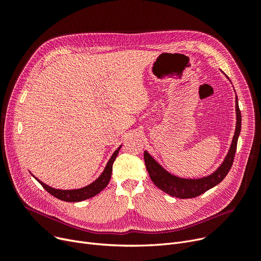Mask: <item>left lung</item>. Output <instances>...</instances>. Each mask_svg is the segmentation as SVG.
<instances>
[{
  "label": "left lung",
  "mask_w": 261,
  "mask_h": 261,
  "mask_svg": "<svg viewBox=\"0 0 261 261\" xmlns=\"http://www.w3.org/2000/svg\"><path fill=\"white\" fill-rule=\"evenodd\" d=\"M236 116H237V123H236V130L229 151L222 165L213 174L208 176L194 179L175 176L171 174L165 168L161 167L150 154L144 151L145 167L148 172V175H150L155 186H157L160 190H163L171 196H175L178 198H192L203 194L207 190L214 188L215 186L220 184L227 175V173L232 166L234 153L236 150H237L238 138L241 132V113L239 109L237 94H236Z\"/></svg>",
  "instance_id": "obj_1"
}]
</instances>
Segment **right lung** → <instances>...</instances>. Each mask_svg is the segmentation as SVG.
Here are the masks:
<instances>
[{"label":"right lung","instance_id":"add662e5","mask_svg":"<svg viewBox=\"0 0 261 261\" xmlns=\"http://www.w3.org/2000/svg\"><path fill=\"white\" fill-rule=\"evenodd\" d=\"M121 146L122 145H120L115 151L113 156L110 157L104 171L102 172V174L98 176L93 182L89 184L88 186H85V187H83V188L72 189V190L55 189V188H52V187H49V186L45 185L44 182H42L40 179L35 177L34 175L33 176L37 179V181L40 182V185L48 193H51L53 196L59 198V200H61V201L81 202V201L87 200V198H90V197L98 194L104 188H106V186L108 185V182L110 180V177H111V172H113L114 161L116 160V158L118 156V153H119V150L121 148Z\"/></svg>","mask_w":261,"mask_h":261}]
</instances>
